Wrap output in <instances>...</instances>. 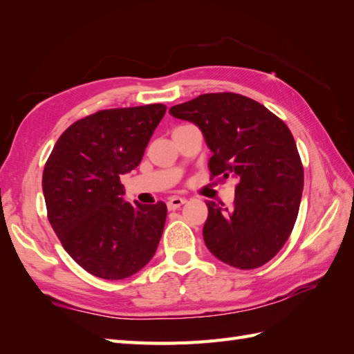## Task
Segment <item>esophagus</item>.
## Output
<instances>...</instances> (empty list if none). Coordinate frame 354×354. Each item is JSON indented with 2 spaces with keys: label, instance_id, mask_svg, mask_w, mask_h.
Instances as JSON below:
<instances>
[{
  "label": "esophagus",
  "instance_id": "esophagus-1",
  "mask_svg": "<svg viewBox=\"0 0 354 354\" xmlns=\"http://www.w3.org/2000/svg\"><path fill=\"white\" fill-rule=\"evenodd\" d=\"M185 203H186V200L182 198V197H171V198H168V201H167V206H168L169 210H176V209H178L180 206H183Z\"/></svg>",
  "mask_w": 354,
  "mask_h": 354
}]
</instances>
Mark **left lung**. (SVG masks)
Wrapping results in <instances>:
<instances>
[{
	"label": "left lung",
	"instance_id": "1",
	"mask_svg": "<svg viewBox=\"0 0 354 354\" xmlns=\"http://www.w3.org/2000/svg\"><path fill=\"white\" fill-rule=\"evenodd\" d=\"M169 113L198 125L210 148V178H238L232 209L207 201L206 247L239 270L270 262L285 245L300 209L304 172L288 125L233 92L203 93Z\"/></svg>",
	"mask_w": 354,
	"mask_h": 354
}]
</instances>
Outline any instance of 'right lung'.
Here are the masks:
<instances>
[{
	"mask_svg": "<svg viewBox=\"0 0 354 354\" xmlns=\"http://www.w3.org/2000/svg\"><path fill=\"white\" fill-rule=\"evenodd\" d=\"M165 104L107 109L62 133L45 163L48 221L66 253L92 276L127 279L151 261L167 204L124 201L120 177L142 160Z\"/></svg>",
	"mask_w": 354,
	"mask_h": 354,
	"instance_id": "add662e5",
	"label": "right lung"
}]
</instances>
